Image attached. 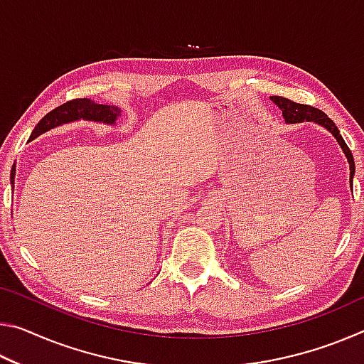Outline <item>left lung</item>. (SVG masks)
Segmentation results:
<instances>
[{
  "instance_id": "8db88e82",
  "label": "left lung",
  "mask_w": 364,
  "mask_h": 364,
  "mask_svg": "<svg viewBox=\"0 0 364 364\" xmlns=\"http://www.w3.org/2000/svg\"><path fill=\"white\" fill-rule=\"evenodd\" d=\"M269 100L282 110V117H284L286 123H301V122L318 123V125L326 128V130H328L332 136L336 138V141L338 143V146H341V149L343 151L345 157H347V162L350 165V186H352L353 175H355V160H353L352 152H350V149H348V146L345 144L341 132H338V128L336 127V123L332 122L329 117L323 112V110L311 107V106H306V104H297V102L286 100V97H281V96H271Z\"/></svg>"
}]
</instances>
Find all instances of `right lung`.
Wrapping results in <instances>:
<instances>
[{
    "label": "right lung",
    "instance_id": "obj_1",
    "mask_svg": "<svg viewBox=\"0 0 364 364\" xmlns=\"http://www.w3.org/2000/svg\"><path fill=\"white\" fill-rule=\"evenodd\" d=\"M120 115H122V110L115 106H106V104H97L90 100H73L63 104V106L56 107L43 117L38 125L33 128L28 141H33L35 138H38L40 134L53 130V128L65 125V123L78 122V120L115 125V122ZM14 175H16V170L12 168V173H11L12 184H14Z\"/></svg>",
    "mask_w": 364,
    "mask_h": 364
}]
</instances>
